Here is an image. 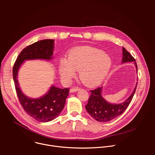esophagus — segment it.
Wrapping results in <instances>:
<instances>
[{"label":"esophagus","mask_w":155,"mask_h":155,"mask_svg":"<svg viewBox=\"0 0 155 155\" xmlns=\"http://www.w3.org/2000/svg\"><path fill=\"white\" fill-rule=\"evenodd\" d=\"M80 90V88L78 87H73V88H71V89L70 90V93H74V92H76V91H78Z\"/></svg>","instance_id":"34e87169"}]
</instances>
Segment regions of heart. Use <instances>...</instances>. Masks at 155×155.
Wrapping results in <instances>:
<instances>
[{"instance_id": "obj_1", "label": "heart", "mask_w": 155, "mask_h": 155, "mask_svg": "<svg viewBox=\"0 0 155 155\" xmlns=\"http://www.w3.org/2000/svg\"><path fill=\"white\" fill-rule=\"evenodd\" d=\"M111 58L104 51L91 47H81L70 51L68 61L61 59L59 74L61 80L69 83L78 71L79 78L84 84L95 86L100 84L112 67Z\"/></svg>"}]
</instances>
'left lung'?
<instances>
[{
  "label": "left lung",
  "instance_id": "obj_1",
  "mask_svg": "<svg viewBox=\"0 0 155 155\" xmlns=\"http://www.w3.org/2000/svg\"><path fill=\"white\" fill-rule=\"evenodd\" d=\"M134 62L137 72V66L135 59L123 47L122 63ZM137 82L130 96L123 103L115 104L108 102L102 96V87L90 91L91 96L85 106L86 111L94 120L99 122H108L120 116L126 110L130 103L136 90Z\"/></svg>",
  "mask_w": 155,
  "mask_h": 155
}]
</instances>
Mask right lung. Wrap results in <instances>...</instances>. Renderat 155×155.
I'll list each match as a JSON object with an SVG mask.
<instances>
[{
	"instance_id": "obj_1",
	"label": "right lung",
	"mask_w": 155,
	"mask_h": 155,
	"mask_svg": "<svg viewBox=\"0 0 155 155\" xmlns=\"http://www.w3.org/2000/svg\"><path fill=\"white\" fill-rule=\"evenodd\" d=\"M54 40L45 39L34 43L22 50L13 65V77L19 102L25 111L39 122L46 123L58 117L64 108L66 98L69 96L68 88L57 87L52 85L48 91L40 97L30 98L22 92L18 80L20 67L25 61L53 59Z\"/></svg>"
}]
</instances>
